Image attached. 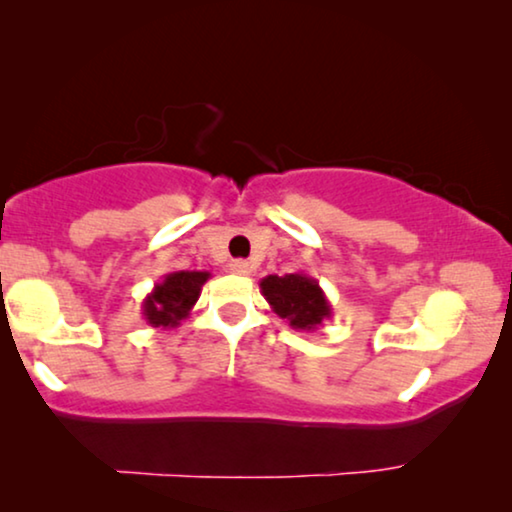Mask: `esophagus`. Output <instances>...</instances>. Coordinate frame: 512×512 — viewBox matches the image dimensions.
<instances>
[{"label":"esophagus","instance_id":"1","mask_svg":"<svg viewBox=\"0 0 512 512\" xmlns=\"http://www.w3.org/2000/svg\"><path fill=\"white\" fill-rule=\"evenodd\" d=\"M228 268H230V272H233V275H249V272H251L249 263L242 261V258H237V261H230Z\"/></svg>","mask_w":512,"mask_h":512}]
</instances>
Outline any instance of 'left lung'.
Masks as SVG:
<instances>
[{"instance_id": "obj_1", "label": "left lung", "mask_w": 512, "mask_h": 512, "mask_svg": "<svg viewBox=\"0 0 512 512\" xmlns=\"http://www.w3.org/2000/svg\"><path fill=\"white\" fill-rule=\"evenodd\" d=\"M261 293L268 300L272 312L286 319V324L296 331H317L331 317L324 289L307 272H291V275H268L261 279Z\"/></svg>"}]
</instances>
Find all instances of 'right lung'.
Returning a JSON list of instances; mask_svg holds the SVG:
<instances>
[{
	"instance_id": "add662e5",
	"label": "right lung",
	"mask_w": 512,
	"mask_h": 512,
	"mask_svg": "<svg viewBox=\"0 0 512 512\" xmlns=\"http://www.w3.org/2000/svg\"><path fill=\"white\" fill-rule=\"evenodd\" d=\"M209 277L212 275L207 270H177L165 275L142 303L146 324L153 328H177L188 319Z\"/></svg>"
}]
</instances>
